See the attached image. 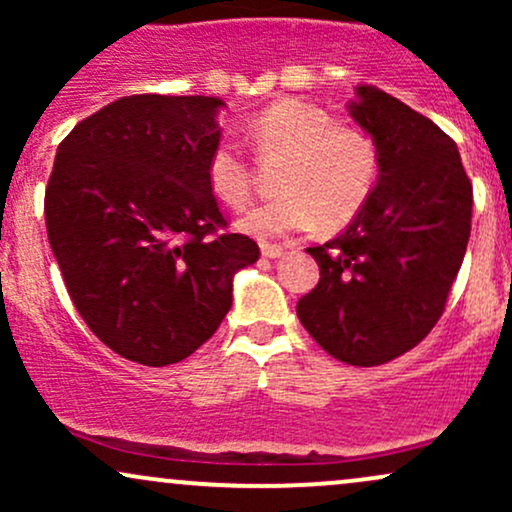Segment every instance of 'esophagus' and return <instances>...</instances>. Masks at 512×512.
<instances>
[{"mask_svg": "<svg viewBox=\"0 0 512 512\" xmlns=\"http://www.w3.org/2000/svg\"><path fill=\"white\" fill-rule=\"evenodd\" d=\"M281 255H284V248H281V245H269V243L262 245V257H269V260H279Z\"/></svg>", "mask_w": 512, "mask_h": 512, "instance_id": "obj_1", "label": "esophagus"}]
</instances>
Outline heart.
<instances>
[{
	"label": "heart",
	"instance_id": "heart-1",
	"mask_svg": "<svg viewBox=\"0 0 512 512\" xmlns=\"http://www.w3.org/2000/svg\"><path fill=\"white\" fill-rule=\"evenodd\" d=\"M248 137L260 156H286L279 180L284 195L238 216L236 226L252 238H286L315 223L344 226L378 182L380 154L366 129L334 122L325 108L301 98L269 103L248 122ZM207 182L228 207L248 202L252 175L238 144L223 139L211 149Z\"/></svg>",
	"mask_w": 512,
	"mask_h": 512
}]
</instances>
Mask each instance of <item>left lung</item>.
<instances>
[{
  "label": "left lung",
  "mask_w": 512,
  "mask_h": 512,
  "mask_svg": "<svg viewBox=\"0 0 512 512\" xmlns=\"http://www.w3.org/2000/svg\"><path fill=\"white\" fill-rule=\"evenodd\" d=\"M346 108L378 146L380 175L349 226L308 248L320 281L296 313L337 361L380 366L443 315L472 231V185L448 134L383 88L356 86Z\"/></svg>",
  "instance_id": "obj_1"
}]
</instances>
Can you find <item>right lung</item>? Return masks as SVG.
<instances>
[{"mask_svg":"<svg viewBox=\"0 0 512 512\" xmlns=\"http://www.w3.org/2000/svg\"><path fill=\"white\" fill-rule=\"evenodd\" d=\"M214 96L117 98L57 146L45 223L72 303L105 346L168 366L219 330L260 248L226 226L207 182Z\"/></svg>","mask_w":512,"mask_h":512,"instance_id":"add662e5","label":"right lung"}]
</instances>
